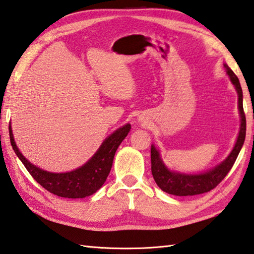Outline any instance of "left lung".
I'll return each instance as SVG.
<instances>
[{"label": "left lung", "mask_w": 254, "mask_h": 254, "mask_svg": "<svg viewBox=\"0 0 254 254\" xmlns=\"http://www.w3.org/2000/svg\"><path fill=\"white\" fill-rule=\"evenodd\" d=\"M226 72L229 77L231 83L235 86L238 93V109L240 116V130L238 134L235 146L229 155L220 164L210 168L206 172L197 174H187L182 172L172 171L163 162L160 151L154 144L151 146V162H152V175L157 186L163 191L175 196H193L199 195L213 190L219 184L235 164L238 155L242 148L246 138V116L243 112V94L239 79L227 64H223Z\"/></svg>", "instance_id": "1"}]
</instances>
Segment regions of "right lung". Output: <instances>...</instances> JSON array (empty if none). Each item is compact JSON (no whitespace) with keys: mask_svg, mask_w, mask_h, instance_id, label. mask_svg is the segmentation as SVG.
Segmentation results:
<instances>
[{"mask_svg":"<svg viewBox=\"0 0 254 254\" xmlns=\"http://www.w3.org/2000/svg\"><path fill=\"white\" fill-rule=\"evenodd\" d=\"M9 140L17 157L39 185L54 195L64 198H84L100 190L111 171L114 154L127 133L131 124L119 127L102 142L98 151L82 166L67 173H52L33 165L23 156L15 143L9 124Z\"/></svg>","mask_w":254,"mask_h":254,"instance_id":"1","label":"right lung"}]
</instances>
